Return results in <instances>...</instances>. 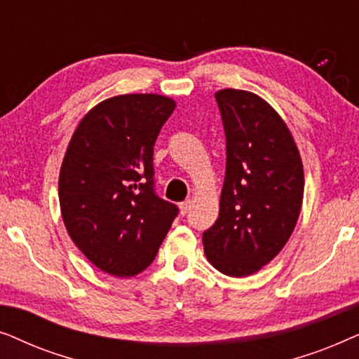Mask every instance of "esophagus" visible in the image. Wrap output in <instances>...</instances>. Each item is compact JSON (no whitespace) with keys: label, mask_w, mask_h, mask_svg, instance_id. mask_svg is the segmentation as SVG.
Segmentation results:
<instances>
[{"label":"esophagus","mask_w":359,"mask_h":359,"mask_svg":"<svg viewBox=\"0 0 359 359\" xmlns=\"http://www.w3.org/2000/svg\"><path fill=\"white\" fill-rule=\"evenodd\" d=\"M189 208H191V201H184V203H181L180 204V214L186 215V214H188Z\"/></svg>","instance_id":"esophagus-1"}]
</instances>
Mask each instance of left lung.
Here are the masks:
<instances>
[{
	"label": "left lung",
	"mask_w": 359,
	"mask_h": 359,
	"mask_svg": "<svg viewBox=\"0 0 359 359\" xmlns=\"http://www.w3.org/2000/svg\"><path fill=\"white\" fill-rule=\"evenodd\" d=\"M227 140L219 217L203 233L204 253L222 274L257 273L284 248L304 198V168L291 130L263 97L215 93Z\"/></svg>",
	"instance_id": "obj_1"
}]
</instances>
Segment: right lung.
Returning a JSON list of instances; mask_svg holds the SVG:
<instances>
[{
    "mask_svg": "<svg viewBox=\"0 0 359 359\" xmlns=\"http://www.w3.org/2000/svg\"><path fill=\"white\" fill-rule=\"evenodd\" d=\"M175 107L154 93L112 96L83 117L67 147L58 176L63 224L111 276L149 268L178 214L154 191V145Z\"/></svg>",
    "mask_w": 359,
    "mask_h": 359,
    "instance_id": "obj_1",
    "label": "right lung"
}]
</instances>
